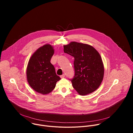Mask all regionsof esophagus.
<instances>
[{"label":"esophagus","mask_w":133,"mask_h":133,"mask_svg":"<svg viewBox=\"0 0 133 133\" xmlns=\"http://www.w3.org/2000/svg\"><path fill=\"white\" fill-rule=\"evenodd\" d=\"M60 77H61V78H64V77H65V74H63V75H61V76H60Z\"/></svg>","instance_id":"obj_1"}]
</instances>
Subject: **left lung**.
Instances as JSON below:
<instances>
[{"instance_id": "obj_1", "label": "left lung", "mask_w": 133, "mask_h": 133, "mask_svg": "<svg viewBox=\"0 0 133 133\" xmlns=\"http://www.w3.org/2000/svg\"><path fill=\"white\" fill-rule=\"evenodd\" d=\"M64 51L74 57V77L71 80L74 89L84 96L95 91L101 85L104 74L101 56L88 44L71 42L64 45Z\"/></svg>"}]
</instances>
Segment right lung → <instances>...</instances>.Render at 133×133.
<instances>
[{"instance_id": "1", "label": "right lung", "mask_w": 133, "mask_h": 133, "mask_svg": "<svg viewBox=\"0 0 133 133\" xmlns=\"http://www.w3.org/2000/svg\"><path fill=\"white\" fill-rule=\"evenodd\" d=\"M54 54L52 46L44 45L34 52L27 65L26 76L29 85L35 91L43 95L52 91L61 79L50 63Z\"/></svg>"}]
</instances>
